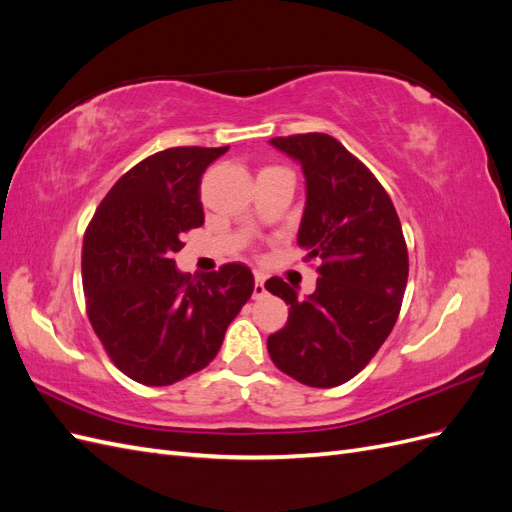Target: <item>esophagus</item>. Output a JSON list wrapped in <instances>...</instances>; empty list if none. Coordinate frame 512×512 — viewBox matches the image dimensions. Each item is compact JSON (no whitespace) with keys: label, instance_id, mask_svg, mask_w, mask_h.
Wrapping results in <instances>:
<instances>
[{"label":"esophagus","instance_id":"1","mask_svg":"<svg viewBox=\"0 0 512 512\" xmlns=\"http://www.w3.org/2000/svg\"><path fill=\"white\" fill-rule=\"evenodd\" d=\"M267 294V288H265V280H262V275L256 273V284H254V299H262Z\"/></svg>","mask_w":512,"mask_h":512}]
</instances>
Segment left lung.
<instances>
[{"instance_id": "left-lung-1", "label": "left lung", "mask_w": 512, "mask_h": 512, "mask_svg": "<svg viewBox=\"0 0 512 512\" xmlns=\"http://www.w3.org/2000/svg\"><path fill=\"white\" fill-rule=\"evenodd\" d=\"M269 143L301 164L297 243L322 265L305 299L280 277L265 282L290 305L286 327L269 335L267 348L290 378L331 389L359 374L395 327L408 284L404 232L378 179L333 136L309 132Z\"/></svg>"}]
</instances>
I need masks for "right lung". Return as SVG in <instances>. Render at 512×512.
<instances>
[{
  "label": "right lung",
  "mask_w": 512,
  "mask_h": 512,
  "mask_svg": "<svg viewBox=\"0 0 512 512\" xmlns=\"http://www.w3.org/2000/svg\"><path fill=\"white\" fill-rule=\"evenodd\" d=\"M228 147H173L123 175L96 209L83 239V290L91 327L113 363L147 386L205 369L228 324L254 292V275L230 262L181 273L175 254L203 226L200 179Z\"/></svg>",
  "instance_id": "add662e5"
}]
</instances>
